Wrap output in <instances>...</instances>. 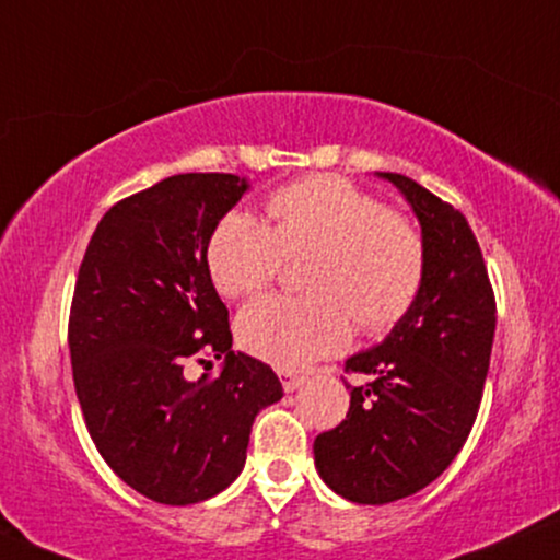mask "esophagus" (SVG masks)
Masks as SVG:
<instances>
[{"label":"esophagus","mask_w":560,"mask_h":560,"mask_svg":"<svg viewBox=\"0 0 560 560\" xmlns=\"http://www.w3.org/2000/svg\"><path fill=\"white\" fill-rule=\"evenodd\" d=\"M281 385H284L287 393H294L296 387L304 385V374H292V372H281Z\"/></svg>","instance_id":"34e87169"}]
</instances>
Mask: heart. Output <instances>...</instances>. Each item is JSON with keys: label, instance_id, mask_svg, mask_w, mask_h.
<instances>
[{"label": "heart", "instance_id": "obj_1", "mask_svg": "<svg viewBox=\"0 0 560 560\" xmlns=\"http://www.w3.org/2000/svg\"><path fill=\"white\" fill-rule=\"evenodd\" d=\"M271 224L230 211L209 237L207 260L224 296H250L279 276L284 258L307 256V294H271L237 315L245 351L279 370H300L341 351L351 323L364 336L395 328L427 279V240L413 219L370 190L320 175L279 188L266 201Z\"/></svg>", "mask_w": 560, "mask_h": 560}]
</instances>
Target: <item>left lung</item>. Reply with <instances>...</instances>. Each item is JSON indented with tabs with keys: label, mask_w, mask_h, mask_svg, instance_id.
<instances>
[{
	"label": "left lung",
	"mask_w": 560,
	"mask_h": 560,
	"mask_svg": "<svg viewBox=\"0 0 560 560\" xmlns=\"http://www.w3.org/2000/svg\"><path fill=\"white\" fill-rule=\"evenodd\" d=\"M390 180L419 217L427 279L419 300L374 349L346 359L366 374L336 429L315 439V465L357 504H390L427 488L463 450L491 362L497 300L468 219L398 173Z\"/></svg>",
	"instance_id": "obj_1"
}]
</instances>
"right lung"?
<instances>
[{"mask_svg": "<svg viewBox=\"0 0 560 560\" xmlns=\"http://www.w3.org/2000/svg\"><path fill=\"white\" fill-rule=\"evenodd\" d=\"M247 190L230 173H183L105 211L84 250L69 353L84 423L113 472L141 497L188 506L217 497L245 465L258 410L281 400L273 370L232 351L230 313L207 247ZM225 357L190 383L188 361Z\"/></svg>", "mask_w": 560, "mask_h": 560, "instance_id": "right-lung-1", "label": "right lung"}]
</instances>
